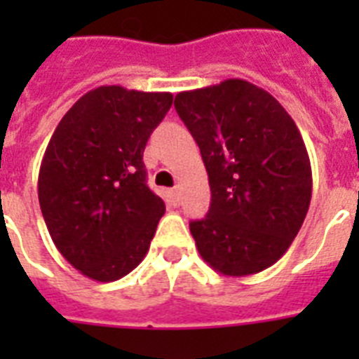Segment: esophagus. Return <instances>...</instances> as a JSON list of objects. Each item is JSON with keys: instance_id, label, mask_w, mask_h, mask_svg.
<instances>
[{"instance_id": "esophagus-1", "label": "esophagus", "mask_w": 359, "mask_h": 359, "mask_svg": "<svg viewBox=\"0 0 359 359\" xmlns=\"http://www.w3.org/2000/svg\"><path fill=\"white\" fill-rule=\"evenodd\" d=\"M168 196H169V201L173 203V205H179L180 191H179V188H177V186H175V188H171V190L168 191Z\"/></svg>"}]
</instances>
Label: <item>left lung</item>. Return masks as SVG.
<instances>
[{
    "label": "left lung",
    "mask_w": 359,
    "mask_h": 359,
    "mask_svg": "<svg viewBox=\"0 0 359 359\" xmlns=\"http://www.w3.org/2000/svg\"><path fill=\"white\" fill-rule=\"evenodd\" d=\"M175 109L199 145L212 194L207 218L190 224L199 255L229 278L266 270L311 203L300 130L270 93L238 78L179 93Z\"/></svg>",
    "instance_id": "obj_1"
}]
</instances>
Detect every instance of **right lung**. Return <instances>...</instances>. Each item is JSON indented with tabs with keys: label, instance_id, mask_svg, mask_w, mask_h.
<instances>
[{
	"label": "right lung",
	"instance_id": "add662e5",
	"mask_svg": "<svg viewBox=\"0 0 359 359\" xmlns=\"http://www.w3.org/2000/svg\"><path fill=\"white\" fill-rule=\"evenodd\" d=\"M171 93L102 86L65 114L39 171V203L53 244L95 281H117L149 251L165 205L147 186L143 151Z\"/></svg>",
	"mask_w": 359,
	"mask_h": 359
}]
</instances>
